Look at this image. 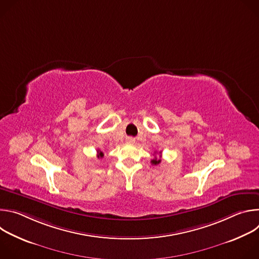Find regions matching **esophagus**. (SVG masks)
<instances>
[{
	"instance_id": "34e87169",
	"label": "esophagus",
	"mask_w": 259,
	"mask_h": 259,
	"mask_svg": "<svg viewBox=\"0 0 259 259\" xmlns=\"http://www.w3.org/2000/svg\"><path fill=\"white\" fill-rule=\"evenodd\" d=\"M127 142H128V143H134V142H135V139H134L133 137H128V138H127Z\"/></svg>"
}]
</instances>
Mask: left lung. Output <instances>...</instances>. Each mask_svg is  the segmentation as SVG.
<instances>
[{
	"mask_svg": "<svg viewBox=\"0 0 259 259\" xmlns=\"http://www.w3.org/2000/svg\"><path fill=\"white\" fill-rule=\"evenodd\" d=\"M160 155H161V152H160ZM151 163H152L153 165H158V164L161 163V159H157V158L155 157V159H153V160L151 161Z\"/></svg>",
	"mask_w": 259,
	"mask_h": 259,
	"instance_id": "8db88e82",
	"label": "left lung"
}]
</instances>
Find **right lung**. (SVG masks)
<instances>
[{"label": "right lung", "mask_w": 259, "mask_h": 259, "mask_svg": "<svg viewBox=\"0 0 259 259\" xmlns=\"http://www.w3.org/2000/svg\"><path fill=\"white\" fill-rule=\"evenodd\" d=\"M104 155H103V153L101 152V151H99V150H97V158L99 159V158H102Z\"/></svg>", "instance_id": "obj_1"}]
</instances>
